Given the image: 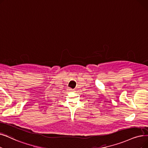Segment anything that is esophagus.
I'll list each match as a JSON object with an SVG mask.
<instances>
[{"label":"esophagus","mask_w":148,"mask_h":148,"mask_svg":"<svg viewBox=\"0 0 148 148\" xmlns=\"http://www.w3.org/2000/svg\"><path fill=\"white\" fill-rule=\"evenodd\" d=\"M71 91H73V92H74V90H73V89H71Z\"/></svg>","instance_id":"1"}]
</instances>
